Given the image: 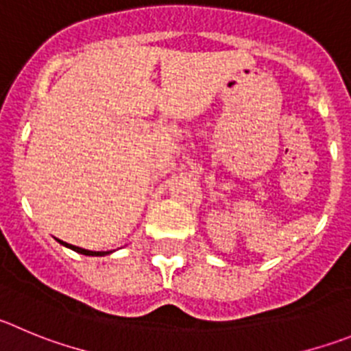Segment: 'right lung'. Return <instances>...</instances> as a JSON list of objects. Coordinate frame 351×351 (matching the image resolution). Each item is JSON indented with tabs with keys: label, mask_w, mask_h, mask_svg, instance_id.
Returning a JSON list of instances; mask_svg holds the SVG:
<instances>
[{
	"label": "right lung",
	"mask_w": 351,
	"mask_h": 351,
	"mask_svg": "<svg viewBox=\"0 0 351 351\" xmlns=\"http://www.w3.org/2000/svg\"><path fill=\"white\" fill-rule=\"evenodd\" d=\"M59 241H61V239H59ZM61 245L68 246V248H71V250L78 252V254H82V255H93V257H103V255H106V254H112V252H93V250H85V248H80V246H75V245H69V243H64V241H61Z\"/></svg>",
	"instance_id": "right-lung-1"
}]
</instances>
